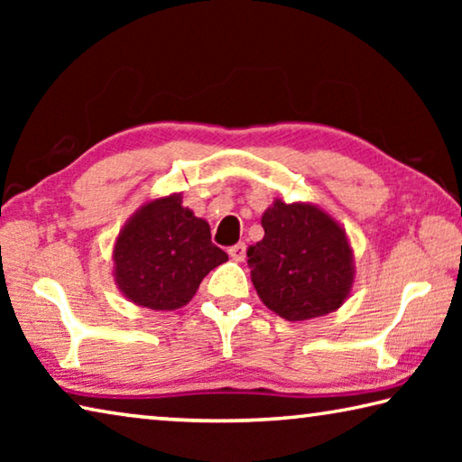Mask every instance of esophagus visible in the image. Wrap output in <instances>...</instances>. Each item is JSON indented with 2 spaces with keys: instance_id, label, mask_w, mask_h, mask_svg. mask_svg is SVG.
<instances>
[{
  "instance_id": "34e87169",
  "label": "esophagus",
  "mask_w": 462,
  "mask_h": 462,
  "mask_svg": "<svg viewBox=\"0 0 462 462\" xmlns=\"http://www.w3.org/2000/svg\"><path fill=\"white\" fill-rule=\"evenodd\" d=\"M228 254H230L232 259L236 261V263L245 261V256H246V245H245V242H238V245H234V246L228 248Z\"/></svg>"
}]
</instances>
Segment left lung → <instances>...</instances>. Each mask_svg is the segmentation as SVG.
<instances>
[{
	"mask_svg": "<svg viewBox=\"0 0 462 462\" xmlns=\"http://www.w3.org/2000/svg\"><path fill=\"white\" fill-rule=\"evenodd\" d=\"M264 236L248 246L250 279L261 301L289 322L328 316L348 300L355 256L346 232L314 203L281 199L261 217Z\"/></svg>",
	"mask_w": 462,
	"mask_h": 462,
	"instance_id": "obj_1",
	"label": "left lung"
}]
</instances>
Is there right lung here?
<instances>
[{
	"label": "right lung",
	"mask_w": 462,
	"mask_h": 462,
	"mask_svg": "<svg viewBox=\"0 0 462 462\" xmlns=\"http://www.w3.org/2000/svg\"><path fill=\"white\" fill-rule=\"evenodd\" d=\"M112 259L114 281L128 301L171 311L189 303L201 279L228 254L212 242L209 224L183 208L181 193H171L130 216Z\"/></svg>",
	"instance_id": "obj_1"
}]
</instances>
